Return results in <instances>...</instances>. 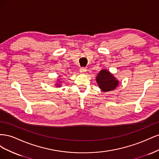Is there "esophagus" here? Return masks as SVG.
<instances>
[{"instance_id": "1", "label": "esophagus", "mask_w": 159, "mask_h": 159, "mask_svg": "<svg viewBox=\"0 0 159 159\" xmlns=\"http://www.w3.org/2000/svg\"><path fill=\"white\" fill-rule=\"evenodd\" d=\"M86 71H87V70H86V69L84 68H80V72L81 74H84V73H85Z\"/></svg>"}]
</instances>
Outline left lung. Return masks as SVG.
<instances>
[{
    "label": "left lung",
    "mask_w": 159,
    "mask_h": 159,
    "mask_svg": "<svg viewBox=\"0 0 159 159\" xmlns=\"http://www.w3.org/2000/svg\"><path fill=\"white\" fill-rule=\"evenodd\" d=\"M96 81L103 92L115 90L119 84V81L107 69L99 71L96 76Z\"/></svg>",
    "instance_id": "left-lung-1"
}]
</instances>
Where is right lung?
Segmentation results:
<instances>
[{"instance_id": "right-lung-1", "label": "right lung", "mask_w": 159, "mask_h": 159, "mask_svg": "<svg viewBox=\"0 0 159 159\" xmlns=\"http://www.w3.org/2000/svg\"><path fill=\"white\" fill-rule=\"evenodd\" d=\"M56 80H57V82H56V84H55L56 87L60 88L61 86V81H60V78L59 79H57Z\"/></svg>"}]
</instances>
